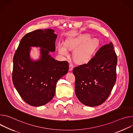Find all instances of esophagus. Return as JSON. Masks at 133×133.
Instances as JSON below:
<instances>
[{
  "instance_id": "1",
  "label": "esophagus",
  "mask_w": 133,
  "mask_h": 133,
  "mask_svg": "<svg viewBox=\"0 0 133 133\" xmlns=\"http://www.w3.org/2000/svg\"><path fill=\"white\" fill-rule=\"evenodd\" d=\"M73 68H74L73 65H72V64H69V71L72 70V69H73Z\"/></svg>"
}]
</instances>
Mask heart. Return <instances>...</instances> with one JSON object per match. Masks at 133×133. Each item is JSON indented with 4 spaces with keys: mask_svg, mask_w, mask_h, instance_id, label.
Segmentation results:
<instances>
[{
    "mask_svg": "<svg viewBox=\"0 0 133 133\" xmlns=\"http://www.w3.org/2000/svg\"><path fill=\"white\" fill-rule=\"evenodd\" d=\"M89 38L88 36H83L79 38L70 39L65 42V45L59 43L57 49L59 53L64 56H68L67 49L72 50L77 47L74 52V58L79 63H86L91 58L93 54L99 46V43L97 39H92L84 44Z\"/></svg>",
    "mask_w": 133,
    "mask_h": 133,
    "instance_id": "heart-1",
    "label": "heart"
}]
</instances>
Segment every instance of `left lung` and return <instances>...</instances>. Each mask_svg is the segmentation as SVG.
Instances as JSON below:
<instances>
[{
  "mask_svg": "<svg viewBox=\"0 0 133 133\" xmlns=\"http://www.w3.org/2000/svg\"><path fill=\"white\" fill-rule=\"evenodd\" d=\"M117 55L111 42L101 47L87 64L73 69L75 94L83 104L95 107L108 97L116 80Z\"/></svg>",
  "mask_w": 133,
  "mask_h": 133,
  "instance_id": "left-lung-1",
  "label": "left lung"
}]
</instances>
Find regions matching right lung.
I'll return each instance as SVG.
<instances>
[{"instance_id":"add662e5","label":"right lung","mask_w":133,"mask_h":133,"mask_svg":"<svg viewBox=\"0 0 133 133\" xmlns=\"http://www.w3.org/2000/svg\"><path fill=\"white\" fill-rule=\"evenodd\" d=\"M51 29H38L25 35L13 59L12 82L22 99L35 107L44 105L54 97L57 81L69 69L67 61L52 58L57 35ZM31 46L40 47V59L32 60Z\"/></svg>"}]
</instances>
